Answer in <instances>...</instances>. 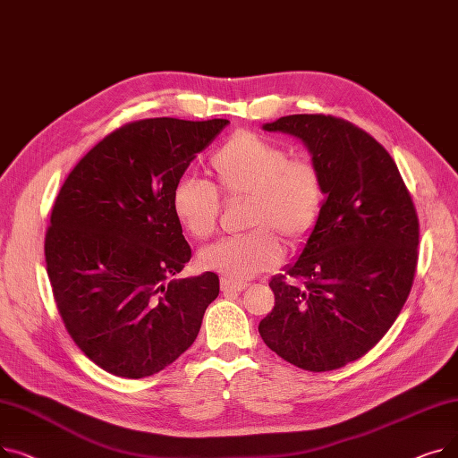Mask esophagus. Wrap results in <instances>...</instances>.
<instances>
[{"label":"esophagus","mask_w":458,"mask_h":458,"mask_svg":"<svg viewBox=\"0 0 458 458\" xmlns=\"http://www.w3.org/2000/svg\"><path fill=\"white\" fill-rule=\"evenodd\" d=\"M245 287H247L245 282H230V280H226V278L221 280V290H223L225 293H239V292H243Z\"/></svg>","instance_id":"esophagus-1"}]
</instances>
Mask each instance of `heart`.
Wrapping results in <instances>:
<instances>
[{
    "label": "heart",
    "mask_w": 458,
    "mask_h": 458,
    "mask_svg": "<svg viewBox=\"0 0 458 458\" xmlns=\"http://www.w3.org/2000/svg\"><path fill=\"white\" fill-rule=\"evenodd\" d=\"M211 183L182 178L171 208L182 230L206 242L219 225L221 197L247 200L243 235L226 237L204 249L199 263L230 280H247L276 267L284 237L299 245L314 230L323 208V178L308 157H290L282 144L254 131H239L216 150L208 165Z\"/></svg>",
    "instance_id": "b5f03b06"
}]
</instances>
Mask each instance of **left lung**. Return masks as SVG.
<instances>
[{
	"label": "left lung",
	"instance_id": "8db88e82",
	"mask_svg": "<svg viewBox=\"0 0 458 458\" xmlns=\"http://www.w3.org/2000/svg\"><path fill=\"white\" fill-rule=\"evenodd\" d=\"M263 130L299 137L327 200L299 259L269 285L259 335L285 362L334 371L371 351L403 310L418 266L420 221L392 156L332 114H290Z\"/></svg>",
	"mask_w": 458,
	"mask_h": 458
}]
</instances>
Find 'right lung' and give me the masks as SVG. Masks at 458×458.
I'll use <instances>...</instances> for the list:
<instances>
[{
    "label": "right lung",
    "instance_id": "add662e5",
    "mask_svg": "<svg viewBox=\"0 0 458 458\" xmlns=\"http://www.w3.org/2000/svg\"><path fill=\"white\" fill-rule=\"evenodd\" d=\"M230 123L144 118L72 168L46 230V271L70 338L111 375L159 373L197 340L219 276L171 280L191 259L171 208L191 161Z\"/></svg>",
    "mask_w": 458,
    "mask_h": 458
}]
</instances>
